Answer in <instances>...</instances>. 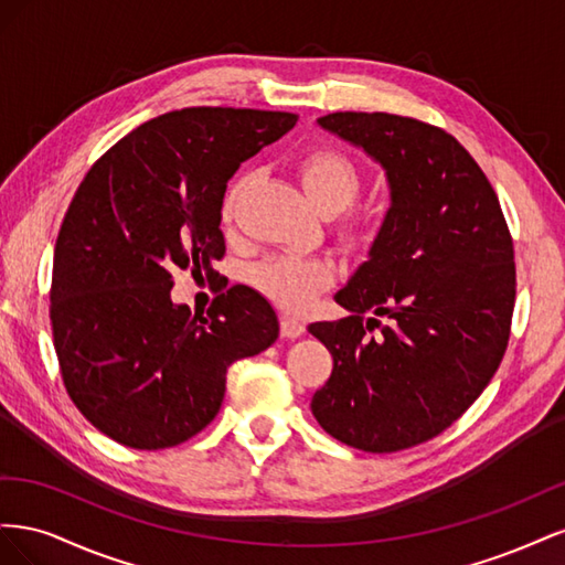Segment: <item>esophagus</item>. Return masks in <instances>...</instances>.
I'll use <instances>...</instances> for the list:
<instances>
[{"mask_svg": "<svg viewBox=\"0 0 565 565\" xmlns=\"http://www.w3.org/2000/svg\"><path fill=\"white\" fill-rule=\"evenodd\" d=\"M306 332L303 322L299 318H289V316H282L280 318V334L287 337V339H297Z\"/></svg>", "mask_w": 565, "mask_h": 565, "instance_id": "34e87169", "label": "esophagus"}]
</instances>
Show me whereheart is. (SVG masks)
<instances>
[{"label":"heart","mask_w":565,"mask_h":565,"mask_svg":"<svg viewBox=\"0 0 565 565\" xmlns=\"http://www.w3.org/2000/svg\"><path fill=\"white\" fill-rule=\"evenodd\" d=\"M297 174L306 195L324 216H339L337 237L347 252H365L372 243L367 221L349 212L363 191V169L344 150L318 146L306 150L297 162ZM249 188V177H241L221 202V221L231 224ZM337 268L330 259H301V256H270L254 266L252 282L264 297L282 311L301 313L316 297L332 287Z\"/></svg>","instance_id":"b5f03b06"}]
</instances>
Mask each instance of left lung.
I'll return each instance as SVG.
<instances>
[{
  "mask_svg": "<svg viewBox=\"0 0 565 565\" xmlns=\"http://www.w3.org/2000/svg\"><path fill=\"white\" fill-rule=\"evenodd\" d=\"M318 122L384 164L391 210L370 262L334 297L351 316L309 324L334 361L311 409L351 448L405 450L446 431L498 372L516 301L514 241L483 169L446 129L351 110ZM367 310L390 322L365 321Z\"/></svg>",
  "mask_w": 565,
  "mask_h": 565,
  "instance_id": "left-lung-1",
  "label": "left lung"
}]
</instances>
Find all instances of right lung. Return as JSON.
Wrapping results in <instances>:
<instances>
[{
  "instance_id": "1",
  "label": "right lung",
  "mask_w": 565,
  "mask_h": 565,
  "mask_svg": "<svg viewBox=\"0 0 565 565\" xmlns=\"http://www.w3.org/2000/svg\"><path fill=\"white\" fill-rule=\"evenodd\" d=\"M297 113L198 106L136 127L100 156L65 212L49 318L67 396L100 434L136 450L207 426L226 372L278 339L270 303L216 285L207 313L169 299L174 270L218 278L221 202L245 160Z\"/></svg>"
}]
</instances>
